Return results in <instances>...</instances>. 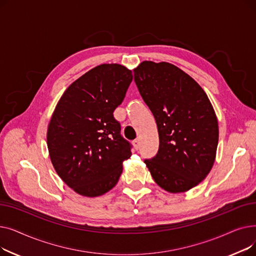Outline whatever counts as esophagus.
I'll return each mask as SVG.
<instances>
[{
	"instance_id": "esophagus-1",
	"label": "esophagus",
	"mask_w": 256,
	"mask_h": 256,
	"mask_svg": "<svg viewBox=\"0 0 256 256\" xmlns=\"http://www.w3.org/2000/svg\"><path fill=\"white\" fill-rule=\"evenodd\" d=\"M132 145H134V147H135L136 150H139L140 148V140L139 139L134 140L132 141Z\"/></svg>"
}]
</instances>
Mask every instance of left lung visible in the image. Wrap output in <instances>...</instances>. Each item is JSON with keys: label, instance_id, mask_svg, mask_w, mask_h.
<instances>
[{"label": "left lung", "instance_id": "obj_1", "mask_svg": "<svg viewBox=\"0 0 256 256\" xmlns=\"http://www.w3.org/2000/svg\"><path fill=\"white\" fill-rule=\"evenodd\" d=\"M134 80L158 132V152L144 160L146 167L165 191L191 190L216 160L219 128L212 102L193 78L168 62H141Z\"/></svg>", "mask_w": 256, "mask_h": 256}]
</instances>
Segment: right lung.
<instances>
[{
	"label": "right lung",
	"instance_id": "right-lung-1",
	"mask_svg": "<svg viewBox=\"0 0 256 256\" xmlns=\"http://www.w3.org/2000/svg\"><path fill=\"white\" fill-rule=\"evenodd\" d=\"M132 80L124 65L96 66L70 85L52 112L46 132L52 164L80 195L98 197L113 189L132 156L113 116Z\"/></svg>",
	"mask_w": 256,
	"mask_h": 256
}]
</instances>
